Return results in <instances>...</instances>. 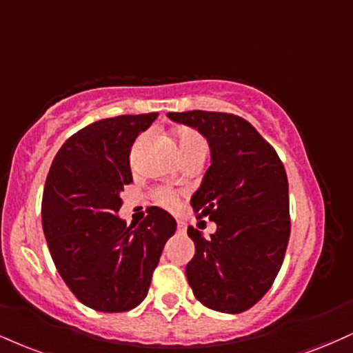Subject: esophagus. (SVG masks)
I'll return each mask as SVG.
<instances>
[{"label": "esophagus", "instance_id": "esophagus-1", "mask_svg": "<svg viewBox=\"0 0 353 353\" xmlns=\"http://www.w3.org/2000/svg\"><path fill=\"white\" fill-rule=\"evenodd\" d=\"M177 232H179V233H184V232H185V223L177 222Z\"/></svg>", "mask_w": 353, "mask_h": 353}]
</instances>
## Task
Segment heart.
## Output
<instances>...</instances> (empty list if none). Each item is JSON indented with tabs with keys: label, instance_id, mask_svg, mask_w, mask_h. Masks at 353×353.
<instances>
[{
	"label": "heart",
	"instance_id": "obj_1",
	"mask_svg": "<svg viewBox=\"0 0 353 353\" xmlns=\"http://www.w3.org/2000/svg\"><path fill=\"white\" fill-rule=\"evenodd\" d=\"M176 138H177V148H179L182 159L184 161L192 159V158L205 159L207 152H209V143H207V139L203 138L197 130L181 128L177 130ZM141 141L143 138L139 139L138 144H136V148L139 146V143ZM154 197L159 205L168 207V209H176L181 202L179 194L172 192V190H168V189H159L158 192L154 194Z\"/></svg>",
	"mask_w": 353,
	"mask_h": 353
}]
</instances>
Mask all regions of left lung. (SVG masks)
I'll list each match as a JSON object with an SVG mask.
<instances>
[{
    "instance_id": "1",
    "label": "left lung",
    "mask_w": 353,
    "mask_h": 353,
    "mask_svg": "<svg viewBox=\"0 0 353 353\" xmlns=\"http://www.w3.org/2000/svg\"><path fill=\"white\" fill-rule=\"evenodd\" d=\"M168 117L201 131L212 152L190 205L195 217L217 223V232L203 239L188 228L195 245L185 266L188 281L205 307L248 311L273 286L290 241L284 165L274 148L239 114L192 110Z\"/></svg>"
}]
</instances>
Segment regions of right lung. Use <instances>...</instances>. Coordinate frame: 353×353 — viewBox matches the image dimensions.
I'll use <instances>...</instances> for the list:
<instances>
[{
	"instance_id": "right-lung-1",
	"label": "right lung",
	"mask_w": 353,
	"mask_h": 353,
	"mask_svg": "<svg viewBox=\"0 0 353 353\" xmlns=\"http://www.w3.org/2000/svg\"><path fill=\"white\" fill-rule=\"evenodd\" d=\"M158 113L105 118L72 134L50 165L42 228L55 268L80 303L125 312L146 298L169 236L171 214L150 207L138 227L117 217L133 182L130 152Z\"/></svg>"
}]
</instances>
